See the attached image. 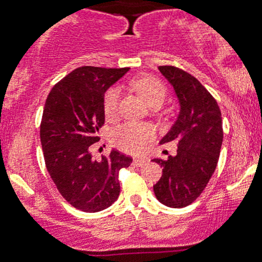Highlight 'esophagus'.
Wrapping results in <instances>:
<instances>
[{"label":"esophagus","instance_id":"1","mask_svg":"<svg viewBox=\"0 0 262 262\" xmlns=\"http://www.w3.org/2000/svg\"><path fill=\"white\" fill-rule=\"evenodd\" d=\"M146 164V160H143V159H134L133 160V165L134 167H143V165Z\"/></svg>","mask_w":262,"mask_h":262}]
</instances>
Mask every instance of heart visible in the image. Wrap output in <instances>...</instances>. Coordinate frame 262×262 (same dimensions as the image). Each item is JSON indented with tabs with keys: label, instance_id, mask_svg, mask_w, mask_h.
<instances>
[{
	"label": "heart",
	"instance_id": "b5f03b06",
	"mask_svg": "<svg viewBox=\"0 0 262 262\" xmlns=\"http://www.w3.org/2000/svg\"><path fill=\"white\" fill-rule=\"evenodd\" d=\"M134 89L138 94L147 102L150 106L156 103H163L167 89L164 84L152 76H142L133 81ZM120 90L119 88H111L106 92L103 97V111L108 120H112L117 115V107H119ZM155 130L150 124L145 123H124L116 126L111 133L112 143L129 154H138L145 148L146 143L154 138Z\"/></svg>",
	"mask_w": 262,
	"mask_h": 262
}]
</instances>
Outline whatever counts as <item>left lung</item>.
<instances>
[{"label": "left lung", "mask_w": 262, "mask_h": 262, "mask_svg": "<svg viewBox=\"0 0 262 262\" xmlns=\"http://www.w3.org/2000/svg\"><path fill=\"white\" fill-rule=\"evenodd\" d=\"M159 71L174 89L180 114L160 141L177 142V154L152 160L163 167L154 192L161 204L183 208L200 196L217 167L224 138L221 111L194 76L173 66H160Z\"/></svg>", "instance_id": "obj_1"}]
</instances>
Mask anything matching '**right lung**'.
<instances>
[{
  "instance_id": "right-lung-1",
  "label": "right lung",
  "mask_w": 262,
  "mask_h": 262,
  "mask_svg": "<svg viewBox=\"0 0 262 262\" xmlns=\"http://www.w3.org/2000/svg\"><path fill=\"white\" fill-rule=\"evenodd\" d=\"M128 71L79 67L54 85L46 98L40 126L46 169L60 195L80 211H103L116 202L119 170L133 160L116 150L101 160L92 155L104 124V93Z\"/></svg>"
}]
</instances>
